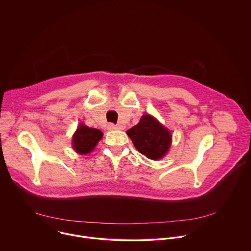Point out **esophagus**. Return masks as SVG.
Wrapping results in <instances>:
<instances>
[{"label":"esophagus","mask_w":251,"mask_h":251,"mask_svg":"<svg viewBox=\"0 0 251 251\" xmlns=\"http://www.w3.org/2000/svg\"><path fill=\"white\" fill-rule=\"evenodd\" d=\"M107 129L110 131H114V130H117L118 127L116 125H114L113 123H110V124H108V126H107Z\"/></svg>","instance_id":"1"}]
</instances>
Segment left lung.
I'll list each match as a JSON object with an SVG mask.
<instances>
[{
  "label": "left lung",
  "mask_w": 251,
  "mask_h": 251,
  "mask_svg": "<svg viewBox=\"0 0 251 251\" xmlns=\"http://www.w3.org/2000/svg\"><path fill=\"white\" fill-rule=\"evenodd\" d=\"M135 148L152 160H158L168 152L172 136L168 129L153 116H142L140 122L127 131Z\"/></svg>",
  "instance_id": "left-lung-1"
}]
</instances>
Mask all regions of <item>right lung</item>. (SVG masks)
Returning <instances> with one entry per match:
<instances>
[{
	"label": "right lung",
	"instance_id": "right-lung-1",
	"mask_svg": "<svg viewBox=\"0 0 251 251\" xmlns=\"http://www.w3.org/2000/svg\"><path fill=\"white\" fill-rule=\"evenodd\" d=\"M102 136L103 133L100 130L81 124L73 138L74 148L79 154H88L95 148Z\"/></svg>",
	"mask_w": 251,
	"mask_h": 251
}]
</instances>
